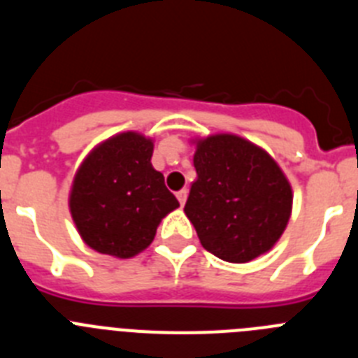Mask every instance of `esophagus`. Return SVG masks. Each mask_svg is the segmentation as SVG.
I'll return each mask as SVG.
<instances>
[{
    "mask_svg": "<svg viewBox=\"0 0 358 358\" xmlns=\"http://www.w3.org/2000/svg\"><path fill=\"white\" fill-rule=\"evenodd\" d=\"M177 199H179V202H181V206H185V202H186V197H188V189L186 188H182V189H179V192H177Z\"/></svg>",
    "mask_w": 358,
    "mask_h": 358,
    "instance_id": "obj_1",
    "label": "esophagus"
}]
</instances>
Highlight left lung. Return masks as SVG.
I'll list each match as a JSON object with an SVG mask.
<instances>
[{
  "label": "left lung",
  "instance_id": "8db88e82",
  "mask_svg": "<svg viewBox=\"0 0 358 358\" xmlns=\"http://www.w3.org/2000/svg\"><path fill=\"white\" fill-rule=\"evenodd\" d=\"M194 166L185 213L202 248L231 264L273 248L292 210V189L276 161L243 138L217 134L197 141Z\"/></svg>",
  "mask_w": 358,
  "mask_h": 358
}]
</instances>
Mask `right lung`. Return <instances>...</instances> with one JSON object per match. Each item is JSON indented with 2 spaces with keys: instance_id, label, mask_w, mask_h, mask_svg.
I'll return each instance as SVG.
<instances>
[{
  "instance_id": "right-lung-1",
  "label": "right lung",
  "mask_w": 358,
  "mask_h": 358,
  "mask_svg": "<svg viewBox=\"0 0 358 358\" xmlns=\"http://www.w3.org/2000/svg\"><path fill=\"white\" fill-rule=\"evenodd\" d=\"M154 143L123 132L98 145L73 181L69 210L91 249L131 258L147 249L161 218L179 206L150 163Z\"/></svg>"
}]
</instances>
